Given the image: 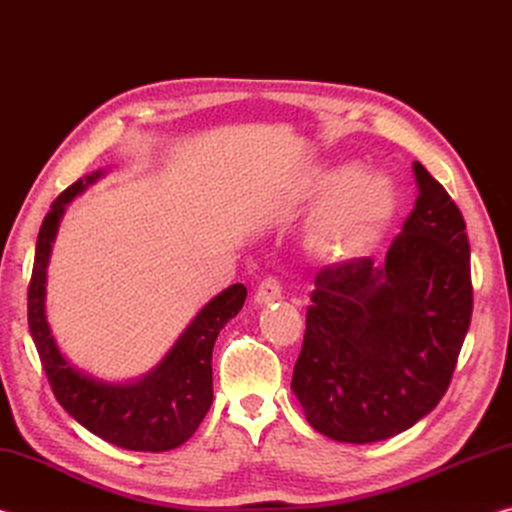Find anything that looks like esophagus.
<instances>
[{
	"label": "esophagus",
	"instance_id": "34e87169",
	"mask_svg": "<svg viewBox=\"0 0 512 512\" xmlns=\"http://www.w3.org/2000/svg\"><path fill=\"white\" fill-rule=\"evenodd\" d=\"M282 298V287L275 277H266V280L255 289V305H268Z\"/></svg>",
	"mask_w": 512,
	"mask_h": 512
}]
</instances>
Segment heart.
<instances>
[{"instance_id": "1", "label": "heart", "mask_w": 512, "mask_h": 512, "mask_svg": "<svg viewBox=\"0 0 512 512\" xmlns=\"http://www.w3.org/2000/svg\"><path fill=\"white\" fill-rule=\"evenodd\" d=\"M298 205L320 207L309 239L320 255L345 262L370 253L397 212V189L381 171L336 164L314 173L296 196Z\"/></svg>"}]
</instances>
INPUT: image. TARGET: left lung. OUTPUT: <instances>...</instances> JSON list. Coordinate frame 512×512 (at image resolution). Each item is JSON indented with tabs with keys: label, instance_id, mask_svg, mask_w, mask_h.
<instances>
[{
	"label": "left lung",
	"instance_id": "obj_1",
	"mask_svg": "<svg viewBox=\"0 0 512 512\" xmlns=\"http://www.w3.org/2000/svg\"><path fill=\"white\" fill-rule=\"evenodd\" d=\"M415 207L388 248L316 277L291 391L307 422L366 445L413 427L443 400L472 318L463 214L420 162Z\"/></svg>",
	"mask_w": 512,
	"mask_h": 512
}]
</instances>
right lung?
I'll list each match as a JSON object with an SVG mask.
<instances>
[{
  "instance_id": "obj_1",
  "label": "right lung",
  "mask_w": 512,
  "mask_h": 512,
  "mask_svg": "<svg viewBox=\"0 0 512 512\" xmlns=\"http://www.w3.org/2000/svg\"><path fill=\"white\" fill-rule=\"evenodd\" d=\"M106 176L92 171L60 194L40 225L29 282V329L60 406L94 436L131 452H169L194 436L212 406V350L221 329L239 314L244 284H232L198 311L173 348L144 377L106 381L76 368L51 334L45 298L51 244L65 207Z\"/></svg>"
}]
</instances>
